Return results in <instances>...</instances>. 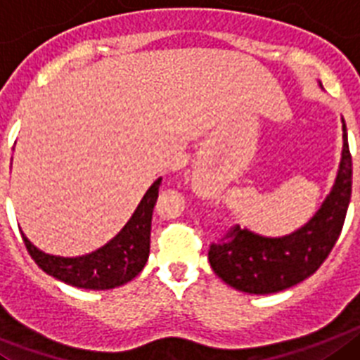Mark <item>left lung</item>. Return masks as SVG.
Here are the masks:
<instances>
[{
    "mask_svg": "<svg viewBox=\"0 0 360 360\" xmlns=\"http://www.w3.org/2000/svg\"><path fill=\"white\" fill-rule=\"evenodd\" d=\"M352 198V154L342 120V158L337 179L317 214L284 237H262L239 224L214 243L208 261L215 274L239 292L266 295L308 279L326 261L345 224Z\"/></svg>",
    "mask_w": 360,
    "mask_h": 360,
    "instance_id": "left-lung-1",
    "label": "left lung"
}]
</instances>
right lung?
I'll return each mask as SVG.
<instances>
[{"label":"right lung","mask_w":360,"mask_h":360,"mask_svg":"<svg viewBox=\"0 0 360 360\" xmlns=\"http://www.w3.org/2000/svg\"><path fill=\"white\" fill-rule=\"evenodd\" d=\"M161 177L146 190L134 215L110 243L81 257H58L37 250L25 233V246L36 264L56 279L85 290H110L132 281L145 268L150 254L152 212L159 195Z\"/></svg>","instance_id":"add662e5"}]
</instances>
